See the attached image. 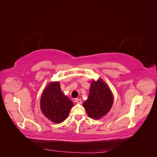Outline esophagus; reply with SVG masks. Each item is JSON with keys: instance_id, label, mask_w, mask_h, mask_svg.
<instances>
[{"instance_id": "34e87169", "label": "esophagus", "mask_w": 157, "mask_h": 157, "mask_svg": "<svg viewBox=\"0 0 157 157\" xmlns=\"http://www.w3.org/2000/svg\"><path fill=\"white\" fill-rule=\"evenodd\" d=\"M75 101H76V103H78V104L82 103V100H81V99H76Z\"/></svg>"}]
</instances>
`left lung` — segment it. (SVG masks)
<instances>
[{
  "mask_svg": "<svg viewBox=\"0 0 157 157\" xmlns=\"http://www.w3.org/2000/svg\"><path fill=\"white\" fill-rule=\"evenodd\" d=\"M113 103L112 92L105 82L101 78L97 81L92 80L88 98L83 103L89 117L99 119L110 111Z\"/></svg>",
  "mask_w": 157,
  "mask_h": 157,
  "instance_id": "left-lung-1",
  "label": "left lung"
}]
</instances>
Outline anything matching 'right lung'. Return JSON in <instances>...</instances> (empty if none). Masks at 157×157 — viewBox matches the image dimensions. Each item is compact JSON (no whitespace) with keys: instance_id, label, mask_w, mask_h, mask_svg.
<instances>
[{"instance_id":"obj_1","label":"right lung","mask_w":157,"mask_h":157,"mask_svg":"<svg viewBox=\"0 0 157 157\" xmlns=\"http://www.w3.org/2000/svg\"><path fill=\"white\" fill-rule=\"evenodd\" d=\"M73 105V103L61 91L59 82L50 83L42 94L41 111L46 118L54 123L63 122Z\"/></svg>"}]
</instances>
